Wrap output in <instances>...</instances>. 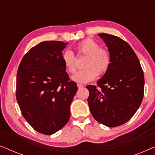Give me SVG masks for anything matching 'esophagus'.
<instances>
[{
    "label": "esophagus",
    "instance_id": "obj_1",
    "mask_svg": "<svg viewBox=\"0 0 155 155\" xmlns=\"http://www.w3.org/2000/svg\"><path fill=\"white\" fill-rule=\"evenodd\" d=\"M83 85H82V84H78V87L79 88V89H80V88H82L83 87Z\"/></svg>",
    "mask_w": 155,
    "mask_h": 155
}]
</instances>
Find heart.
<instances>
[{"label": "heart", "instance_id": "obj_1", "mask_svg": "<svg viewBox=\"0 0 155 155\" xmlns=\"http://www.w3.org/2000/svg\"><path fill=\"white\" fill-rule=\"evenodd\" d=\"M78 55L87 56L83 70L78 71L72 77L77 83L84 84L94 80L98 75L104 73L109 68L111 57L107 50L100 48L99 44L92 39L84 40L76 46ZM62 61L65 68L69 73L75 71V57L73 51L67 50L62 55Z\"/></svg>", "mask_w": 155, "mask_h": 155}]
</instances>
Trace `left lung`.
<instances>
[{
    "mask_svg": "<svg viewBox=\"0 0 155 155\" xmlns=\"http://www.w3.org/2000/svg\"><path fill=\"white\" fill-rule=\"evenodd\" d=\"M109 50L111 63L97 86L87 85V102L94 119L107 127L128 121L141 104L144 73L131 46L120 38L99 34Z\"/></svg>",
    "mask_w": 155,
    "mask_h": 155,
    "instance_id": "8db88e82",
    "label": "left lung"
}]
</instances>
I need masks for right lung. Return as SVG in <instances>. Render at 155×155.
I'll list each match as a JSON object with an SVG mask.
<instances>
[{
    "label": "right lung",
    "mask_w": 155,
    "mask_h": 155,
    "mask_svg": "<svg viewBox=\"0 0 155 155\" xmlns=\"http://www.w3.org/2000/svg\"><path fill=\"white\" fill-rule=\"evenodd\" d=\"M68 43L43 41L25 55L17 73L16 98L22 116L40 133L52 135L69 120L78 87L62 61Z\"/></svg>",
    "instance_id": "right-lung-1"
}]
</instances>
